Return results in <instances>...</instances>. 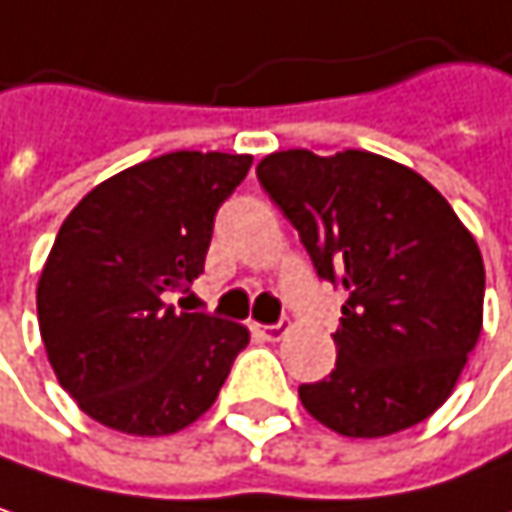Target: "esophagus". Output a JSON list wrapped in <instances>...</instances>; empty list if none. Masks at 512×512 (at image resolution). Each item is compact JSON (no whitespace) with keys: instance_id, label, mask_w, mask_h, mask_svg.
I'll return each instance as SVG.
<instances>
[{"instance_id":"esophagus-1","label":"esophagus","mask_w":512,"mask_h":512,"mask_svg":"<svg viewBox=\"0 0 512 512\" xmlns=\"http://www.w3.org/2000/svg\"><path fill=\"white\" fill-rule=\"evenodd\" d=\"M252 331H255L260 340H269V343H275V340H281L284 334H287V325H252Z\"/></svg>"}]
</instances>
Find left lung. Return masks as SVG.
Instances as JSON below:
<instances>
[{
	"label": "left lung",
	"mask_w": 512,
	"mask_h": 512,
	"mask_svg": "<svg viewBox=\"0 0 512 512\" xmlns=\"http://www.w3.org/2000/svg\"><path fill=\"white\" fill-rule=\"evenodd\" d=\"M257 181L319 278L346 290L337 366L299 387L304 410L360 440L428 419L484 325V257L469 228L419 172L360 149L275 152Z\"/></svg>",
	"instance_id": "left-lung-1"
}]
</instances>
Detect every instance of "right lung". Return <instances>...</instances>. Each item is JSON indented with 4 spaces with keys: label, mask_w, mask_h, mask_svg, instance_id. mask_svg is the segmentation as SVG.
I'll return each mask as SVG.
<instances>
[{
    "label": "right lung",
    "mask_w": 512,
    "mask_h": 512,
    "mask_svg": "<svg viewBox=\"0 0 512 512\" xmlns=\"http://www.w3.org/2000/svg\"><path fill=\"white\" fill-rule=\"evenodd\" d=\"M249 166L169 152L102 181L64 219L37 322L61 387L99 425L134 437L193 425L249 346L243 325L166 304L205 272L213 216Z\"/></svg>",
    "instance_id": "right-lung-1"
}]
</instances>
